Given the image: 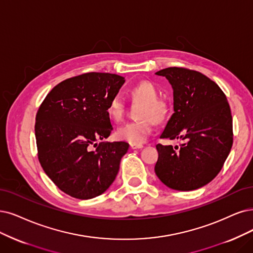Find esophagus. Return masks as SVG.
I'll use <instances>...</instances> for the list:
<instances>
[{"label": "esophagus", "mask_w": 253, "mask_h": 253, "mask_svg": "<svg viewBox=\"0 0 253 253\" xmlns=\"http://www.w3.org/2000/svg\"><path fill=\"white\" fill-rule=\"evenodd\" d=\"M143 147H144L143 145H133V144L130 145V148H131L132 150H135V149H142Z\"/></svg>", "instance_id": "34e87169"}]
</instances>
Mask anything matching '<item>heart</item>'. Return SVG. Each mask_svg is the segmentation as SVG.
<instances>
[{
	"mask_svg": "<svg viewBox=\"0 0 253 253\" xmlns=\"http://www.w3.org/2000/svg\"><path fill=\"white\" fill-rule=\"evenodd\" d=\"M131 97L137 101L144 102V106L138 112L141 120L128 122L117 129V137L121 141L133 145L144 144L152 132L153 120L161 121L168 112L166 103L158 99V90L153 83L141 81L129 90ZM125 103L120 95L115 96L108 103L106 112L114 121H120L124 116Z\"/></svg>",
	"mask_w": 253,
	"mask_h": 253,
	"instance_id": "heart-1",
	"label": "heart"
}]
</instances>
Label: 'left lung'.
Masks as SVG:
<instances>
[{
  "label": "left lung",
  "mask_w": 253,
  "mask_h": 253,
  "mask_svg": "<svg viewBox=\"0 0 253 253\" xmlns=\"http://www.w3.org/2000/svg\"><path fill=\"white\" fill-rule=\"evenodd\" d=\"M155 74L170 82L174 100V114L161 138L184 141L179 149L156 145L155 173L170 189L197 190L219 174L232 147L226 96L216 82L197 71L174 67Z\"/></svg>",
  "instance_id": "1"
}]
</instances>
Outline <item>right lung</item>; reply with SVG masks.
<instances>
[{"instance_id": "add662e5", "label": "right lung", "mask_w": 253, "mask_h": 253, "mask_svg": "<svg viewBox=\"0 0 253 253\" xmlns=\"http://www.w3.org/2000/svg\"><path fill=\"white\" fill-rule=\"evenodd\" d=\"M124 82V77L109 73L69 78L46 95L37 111L39 161L49 178L74 198H95L116 179L129 145L101 142L97 146L96 142L114 129L106 108Z\"/></svg>"}]
</instances>
